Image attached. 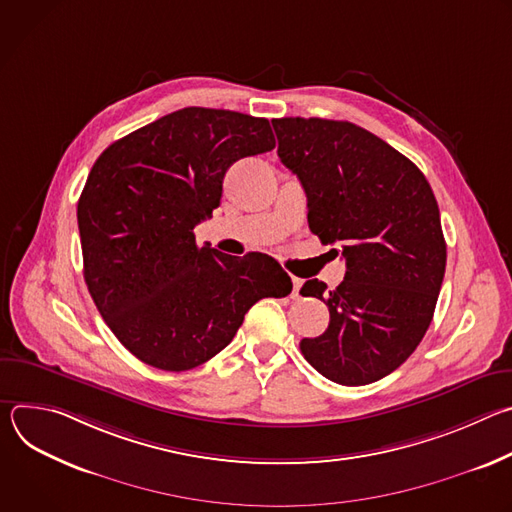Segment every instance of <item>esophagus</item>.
<instances>
[{
    "label": "esophagus",
    "instance_id": "esophagus-1",
    "mask_svg": "<svg viewBox=\"0 0 512 512\" xmlns=\"http://www.w3.org/2000/svg\"><path fill=\"white\" fill-rule=\"evenodd\" d=\"M300 287H302V279H296V277H294V291H291V296L300 298Z\"/></svg>",
    "mask_w": 512,
    "mask_h": 512
}]
</instances>
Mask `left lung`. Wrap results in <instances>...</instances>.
Instances as JSON below:
<instances>
[{"label":"left lung","instance_id":"obj_1","mask_svg":"<svg viewBox=\"0 0 512 512\" xmlns=\"http://www.w3.org/2000/svg\"><path fill=\"white\" fill-rule=\"evenodd\" d=\"M277 156L308 196V225L340 243L342 283L310 279L302 296L324 300L330 324L300 342L326 379L375 383L425 336L446 273L440 208L421 170L375 133L320 117L273 119Z\"/></svg>","mask_w":512,"mask_h":512}]
</instances>
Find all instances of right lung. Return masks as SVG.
Here are the masks:
<instances>
[{
    "label": "right lung",
    "instance_id": "add662e5",
    "mask_svg": "<svg viewBox=\"0 0 512 512\" xmlns=\"http://www.w3.org/2000/svg\"><path fill=\"white\" fill-rule=\"evenodd\" d=\"M273 148L263 117L186 107L117 139L95 162L77 206L85 281L141 362L190 371L233 340L253 304L291 291L273 257H231L194 237L221 204L227 170Z\"/></svg>",
    "mask_w": 512,
    "mask_h": 512
}]
</instances>
